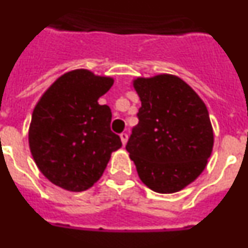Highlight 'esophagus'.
I'll return each mask as SVG.
<instances>
[{
    "instance_id": "obj_1",
    "label": "esophagus",
    "mask_w": 248,
    "mask_h": 248,
    "mask_svg": "<svg viewBox=\"0 0 248 248\" xmlns=\"http://www.w3.org/2000/svg\"><path fill=\"white\" fill-rule=\"evenodd\" d=\"M120 140H122L123 145H125L126 141H128V134H126V133H122V134H120Z\"/></svg>"
}]
</instances>
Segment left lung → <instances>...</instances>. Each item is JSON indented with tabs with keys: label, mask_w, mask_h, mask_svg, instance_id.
Returning <instances> with one entry per match:
<instances>
[{
	"label": "left lung",
	"mask_w": 248,
	"mask_h": 248,
	"mask_svg": "<svg viewBox=\"0 0 248 248\" xmlns=\"http://www.w3.org/2000/svg\"><path fill=\"white\" fill-rule=\"evenodd\" d=\"M141 102L125 149L140 180L159 194L180 191L203 171L214 146L205 103L179 77L133 83Z\"/></svg>",
	"instance_id": "obj_1"
}]
</instances>
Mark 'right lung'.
<instances>
[{"label": "right lung", "instance_id": "right-lung-1", "mask_svg": "<svg viewBox=\"0 0 248 248\" xmlns=\"http://www.w3.org/2000/svg\"><path fill=\"white\" fill-rule=\"evenodd\" d=\"M113 83L109 77L76 69L59 77L37 103L28 143L34 163L54 185L88 190L122 146L110 130V108L98 103Z\"/></svg>", "mask_w": 248, "mask_h": 248}]
</instances>
